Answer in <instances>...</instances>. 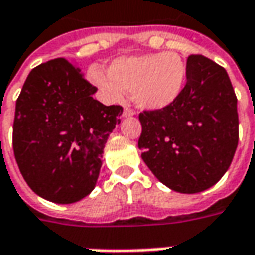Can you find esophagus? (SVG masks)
Returning <instances> with one entry per match:
<instances>
[{
	"instance_id": "1",
	"label": "esophagus",
	"mask_w": 255,
	"mask_h": 255,
	"mask_svg": "<svg viewBox=\"0 0 255 255\" xmlns=\"http://www.w3.org/2000/svg\"><path fill=\"white\" fill-rule=\"evenodd\" d=\"M134 115V112L132 110V109H129V108H126L125 110H123V118H130V116H133Z\"/></svg>"
}]
</instances>
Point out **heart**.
<instances>
[{
    "label": "heart",
    "instance_id": "obj_1",
    "mask_svg": "<svg viewBox=\"0 0 255 255\" xmlns=\"http://www.w3.org/2000/svg\"><path fill=\"white\" fill-rule=\"evenodd\" d=\"M87 76L109 102H122L125 92H132L139 108L156 112L184 93L188 67L178 53H152L116 58L109 73L92 67Z\"/></svg>",
    "mask_w": 255,
    "mask_h": 255
}]
</instances>
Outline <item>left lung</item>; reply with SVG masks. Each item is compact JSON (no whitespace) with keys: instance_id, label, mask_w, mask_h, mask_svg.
Wrapping results in <instances>:
<instances>
[{"instance_id":"1","label":"left lung","mask_w":255,"mask_h":255,"mask_svg":"<svg viewBox=\"0 0 255 255\" xmlns=\"http://www.w3.org/2000/svg\"><path fill=\"white\" fill-rule=\"evenodd\" d=\"M184 93L169 108L139 115L137 146L152 173L172 191L197 194L228 171L238 145L237 97L224 67L189 56Z\"/></svg>"}]
</instances>
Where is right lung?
<instances>
[{
  "label": "right lung",
  "mask_w": 255,
  "mask_h": 255,
  "mask_svg": "<svg viewBox=\"0 0 255 255\" xmlns=\"http://www.w3.org/2000/svg\"><path fill=\"white\" fill-rule=\"evenodd\" d=\"M96 92L64 58L30 71L15 105L12 147L38 197L73 204L95 189L105 143L123 112L93 99Z\"/></svg>",
  "instance_id": "1"
}]
</instances>
